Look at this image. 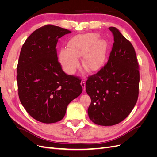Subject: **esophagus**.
Masks as SVG:
<instances>
[{"label":"esophagus","instance_id":"esophagus-1","mask_svg":"<svg viewBox=\"0 0 157 157\" xmlns=\"http://www.w3.org/2000/svg\"><path fill=\"white\" fill-rule=\"evenodd\" d=\"M81 86L83 88V91H85V90H86V82H85V80L84 79H82L81 81Z\"/></svg>","mask_w":157,"mask_h":157}]
</instances>
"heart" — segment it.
<instances>
[{
	"instance_id": "heart-1",
	"label": "heart",
	"mask_w": 157,
	"mask_h": 157,
	"mask_svg": "<svg viewBox=\"0 0 157 157\" xmlns=\"http://www.w3.org/2000/svg\"><path fill=\"white\" fill-rule=\"evenodd\" d=\"M96 33L75 35L68 40L67 48L61 49L58 59L65 72L73 74L79 65L78 58L82 56V65L89 71L100 68L105 61L109 44L103 39H99Z\"/></svg>"
}]
</instances>
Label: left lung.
<instances>
[{
    "instance_id": "1",
    "label": "left lung",
    "mask_w": 157,
    "mask_h": 157,
    "mask_svg": "<svg viewBox=\"0 0 157 157\" xmlns=\"http://www.w3.org/2000/svg\"><path fill=\"white\" fill-rule=\"evenodd\" d=\"M109 29L114 43L107 63L89 77L86 83L91 98L89 118L101 126H113L124 120L139 94L140 69L134 46L116 27Z\"/></svg>"
}]
</instances>
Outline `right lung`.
Wrapping results in <instances>:
<instances>
[{
  "instance_id": "1",
  "label": "right lung",
  "mask_w": 157,
  "mask_h": 157,
  "mask_svg": "<svg viewBox=\"0 0 157 157\" xmlns=\"http://www.w3.org/2000/svg\"><path fill=\"white\" fill-rule=\"evenodd\" d=\"M70 33L58 26H43L27 38L20 52L19 98L33 118L46 124L62 119L69 103L82 92L81 80L64 73L57 56L58 39Z\"/></svg>"
}]
</instances>
